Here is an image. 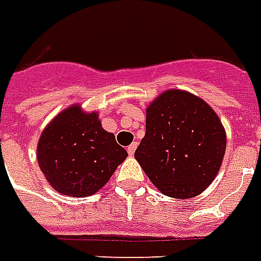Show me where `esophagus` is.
<instances>
[{"label": "esophagus", "mask_w": 261, "mask_h": 261, "mask_svg": "<svg viewBox=\"0 0 261 261\" xmlns=\"http://www.w3.org/2000/svg\"><path fill=\"white\" fill-rule=\"evenodd\" d=\"M136 148H138V143L133 142L132 144L128 147V154H129V155H133V154H135V151H136Z\"/></svg>", "instance_id": "esophagus-1"}]
</instances>
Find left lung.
I'll return each mask as SVG.
<instances>
[{
	"label": "left lung",
	"mask_w": 261,
	"mask_h": 261,
	"mask_svg": "<svg viewBox=\"0 0 261 261\" xmlns=\"http://www.w3.org/2000/svg\"><path fill=\"white\" fill-rule=\"evenodd\" d=\"M226 146V129L206 101L168 89L147 106L146 135L135 158L164 195L187 199L215 180Z\"/></svg>",
	"instance_id": "obj_1"
}]
</instances>
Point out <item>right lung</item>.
<instances>
[{"mask_svg": "<svg viewBox=\"0 0 261 261\" xmlns=\"http://www.w3.org/2000/svg\"><path fill=\"white\" fill-rule=\"evenodd\" d=\"M114 133L101 126L97 111L72 105L45 126L37 144V161L58 193L89 197L97 193L126 160Z\"/></svg>", "mask_w": 261, "mask_h": 261, "instance_id": "right-lung-1", "label": "right lung"}]
</instances>
